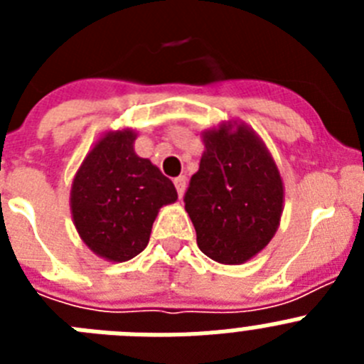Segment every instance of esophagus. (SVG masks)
Returning a JSON list of instances; mask_svg holds the SVG:
<instances>
[{"label":"esophagus","instance_id":"1","mask_svg":"<svg viewBox=\"0 0 364 364\" xmlns=\"http://www.w3.org/2000/svg\"><path fill=\"white\" fill-rule=\"evenodd\" d=\"M173 184H175L176 188V193H178V197H182L184 195V189H186V176H176L175 180H173Z\"/></svg>","mask_w":364,"mask_h":364}]
</instances>
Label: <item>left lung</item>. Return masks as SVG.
Returning <instances> with one entry per match:
<instances>
[{
  "mask_svg": "<svg viewBox=\"0 0 364 364\" xmlns=\"http://www.w3.org/2000/svg\"><path fill=\"white\" fill-rule=\"evenodd\" d=\"M204 153L186 193L200 252L220 264H244L277 233L284 184L262 138L239 120L202 133Z\"/></svg>",
  "mask_w": 364,
  "mask_h": 364,
  "instance_id": "1",
  "label": "left lung"
}]
</instances>
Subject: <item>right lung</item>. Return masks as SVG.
I'll list each match as a JSON object with an SVG mask.
<instances>
[{
	"label": "right lung",
	"instance_id": "add662e5",
	"mask_svg": "<svg viewBox=\"0 0 364 364\" xmlns=\"http://www.w3.org/2000/svg\"><path fill=\"white\" fill-rule=\"evenodd\" d=\"M134 140L131 127L105 133L70 186L74 228L85 246L109 262L144 252L160 208L178 198L171 180L134 153Z\"/></svg>",
	"mask_w": 364,
	"mask_h": 364
}]
</instances>
